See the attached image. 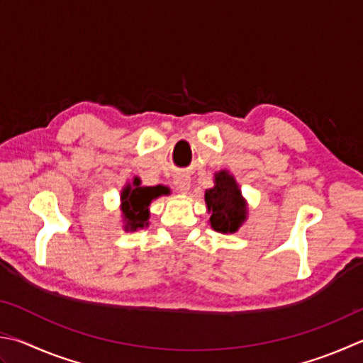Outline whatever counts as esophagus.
<instances>
[{
    "label": "esophagus",
    "instance_id": "34e87169",
    "mask_svg": "<svg viewBox=\"0 0 363 363\" xmlns=\"http://www.w3.org/2000/svg\"><path fill=\"white\" fill-rule=\"evenodd\" d=\"M189 184H191V180H189L188 175H179V177H175L174 186H175V189H177V193L186 194L188 191H189Z\"/></svg>",
    "mask_w": 363,
    "mask_h": 363
}]
</instances>
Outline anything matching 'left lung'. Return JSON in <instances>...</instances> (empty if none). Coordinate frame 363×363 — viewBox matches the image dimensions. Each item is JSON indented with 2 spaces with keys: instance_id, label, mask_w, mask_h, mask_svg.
Instances as JSON below:
<instances>
[{
  "instance_id": "8db88e82",
  "label": "left lung",
  "mask_w": 363,
  "mask_h": 363,
  "mask_svg": "<svg viewBox=\"0 0 363 363\" xmlns=\"http://www.w3.org/2000/svg\"><path fill=\"white\" fill-rule=\"evenodd\" d=\"M215 186L205 191V203L210 213L211 229L221 234H235L248 220V202L242 194L235 177L229 170L215 174Z\"/></svg>"
}]
</instances>
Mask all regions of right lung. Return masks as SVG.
I'll list each match as a JSON object with an SVG mask.
<instances>
[{
	"mask_svg": "<svg viewBox=\"0 0 363 363\" xmlns=\"http://www.w3.org/2000/svg\"><path fill=\"white\" fill-rule=\"evenodd\" d=\"M169 194L167 186H142L139 177H134L131 183H126L120 194V210L123 218V229L134 232L147 228L150 224V203L160 196Z\"/></svg>",
	"mask_w": 363,
	"mask_h": 363,
	"instance_id": "1",
	"label": "right lung"
}]
</instances>
